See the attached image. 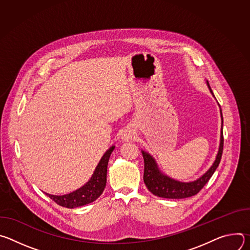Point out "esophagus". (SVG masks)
I'll return each mask as SVG.
<instances>
[{
    "label": "esophagus",
    "instance_id": "1",
    "mask_svg": "<svg viewBox=\"0 0 250 250\" xmlns=\"http://www.w3.org/2000/svg\"><path fill=\"white\" fill-rule=\"evenodd\" d=\"M132 137H133V135H132L130 132H125L124 135H123V137H122V139H123L124 141H128V140L131 139Z\"/></svg>",
    "mask_w": 250,
    "mask_h": 250
}]
</instances>
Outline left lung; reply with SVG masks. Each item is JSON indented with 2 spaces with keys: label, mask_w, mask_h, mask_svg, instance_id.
<instances>
[{
  "label": "left lung",
  "mask_w": 250,
  "mask_h": 250,
  "mask_svg": "<svg viewBox=\"0 0 250 250\" xmlns=\"http://www.w3.org/2000/svg\"><path fill=\"white\" fill-rule=\"evenodd\" d=\"M207 85L213 96V93L209 87L208 82L207 81ZM222 117V130H221V142L219 151L216 157L215 162L212 163L210 168L199 179L193 182H180L172 179V178L164 175L158 168L156 161L154 158L147 152L142 150V156L145 159V173H144V181L147 187V189L155 196L166 198V199H184L188 197H192L198 194L204 186L210 179L212 174L215 173L218 168L223 154L224 149V135H223V115L221 110Z\"/></svg>",
  "instance_id": "left-lung-1"
}]
</instances>
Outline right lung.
<instances>
[{
	"label": "right lung",
	"mask_w": 250,
	"mask_h": 250,
	"mask_svg": "<svg viewBox=\"0 0 250 250\" xmlns=\"http://www.w3.org/2000/svg\"><path fill=\"white\" fill-rule=\"evenodd\" d=\"M114 149L115 146H112L105 151V153L103 155L100 162L98 163L91 179L78 190L62 196L50 195L47 193L45 194L59 206L69 208L85 206L94 202L102 195L105 187L106 168H108V162Z\"/></svg>",
	"instance_id": "add662e5"
}]
</instances>
